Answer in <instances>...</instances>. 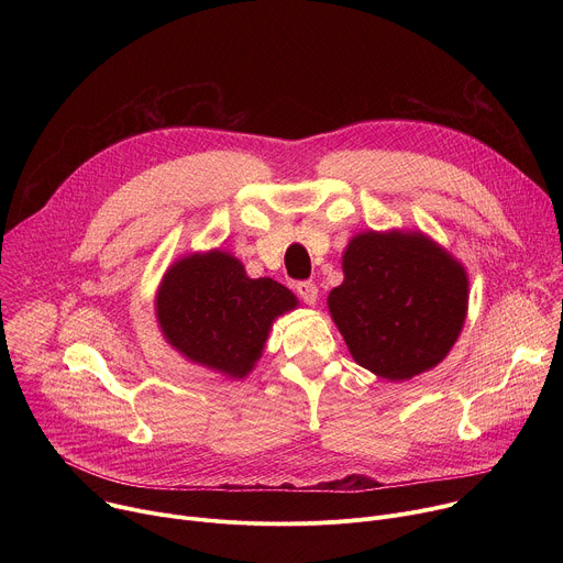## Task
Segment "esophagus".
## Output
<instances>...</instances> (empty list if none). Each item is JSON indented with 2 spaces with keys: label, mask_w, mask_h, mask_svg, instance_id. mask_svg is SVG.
Masks as SVG:
<instances>
[{
  "label": "esophagus",
  "mask_w": 563,
  "mask_h": 563,
  "mask_svg": "<svg viewBox=\"0 0 563 563\" xmlns=\"http://www.w3.org/2000/svg\"><path fill=\"white\" fill-rule=\"evenodd\" d=\"M296 294H298L300 300L307 302V305H316V300H318V287H316L313 283H309V280L298 283V285H296Z\"/></svg>",
  "instance_id": "1"
}]
</instances>
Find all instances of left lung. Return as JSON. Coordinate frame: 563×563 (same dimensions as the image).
<instances>
[{"mask_svg":"<svg viewBox=\"0 0 563 563\" xmlns=\"http://www.w3.org/2000/svg\"><path fill=\"white\" fill-rule=\"evenodd\" d=\"M328 307L352 358L400 383L437 367L461 336L470 280L421 229L361 231L343 252Z\"/></svg>","mask_w":563,"mask_h":563,"instance_id":"obj_1","label":"left lung"}]
</instances>
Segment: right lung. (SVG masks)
Instances as JSON below:
<instances>
[{"mask_svg":"<svg viewBox=\"0 0 563 563\" xmlns=\"http://www.w3.org/2000/svg\"><path fill=\"white\" fill-rule=\"evenodd\" d=\"M296 307L285 285L250 278L245 265L222 250L180 256L155 291L165 341L189 363L231 380L256 367L274 320Z\"/></svg>","mask_w":563,"mask_h":563,"instance_id":"right-lung-1","label":"right lung"}]
</instances>
